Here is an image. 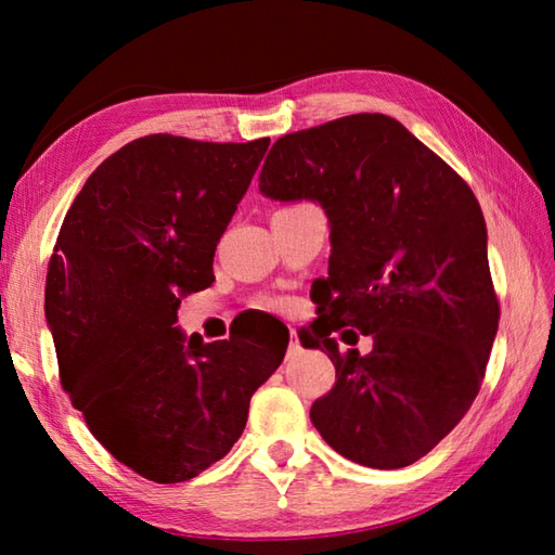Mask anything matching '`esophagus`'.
Returning <instances> with one entry per match:
<instances>
[{
  "label": "esophagus",
  "instance_id": "esophagus-1",
  "mask_svg": "<svg viewBox=\"0 0 555 555\" xmlns=\"http://www.w3.org/2000/svg\"><path fill=\"white\" fill-rule=\"evenodd\" d=\"M300 350H302V346H300L298 332H296V328H291V340H288V358H296Z\"/></svg>",
  "mask_w": 555,
  "mask_h": 555
}]
</instances>
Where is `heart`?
<instances>
[{"label": "heart", "instance_id": "b5f03b06", "mask_svg": "<svg viewBox=\"0 0 555 555\" xmlns=\"http://www.w3.org/2000/svg\"><path fill=\"white\" fill-rule=\"evenodd\" d=\"M267 305H269V308H276V305H279V302H274V300H271V302H267Z\"/></svg>", "mask_w": 555, "mask_h": 555}]
</instances>
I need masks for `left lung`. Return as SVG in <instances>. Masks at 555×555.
Masks as SVG:
<instances>
[{"instance_id": "8db88e82", "label": "left lung", "mask_w": 555, "mask_h": 555, "mask_svg": "<svg viewBox=\"0 0 555 555\" xmlns=\"http://www.w3.org/2000/svg\"><path fill=\"white\" fill-rule=\"evenodd\" d=\"M259 193L314 199L332 227L328 276L317 279L320 317L300 334L336 367L334 388L310 410L312 424L352 463L412 465L465 417L499 332L475 193L386 114L279 138ZM344 325L372 335L373 352L340 357L331 334Z\"/></svg>"}]
</instances>
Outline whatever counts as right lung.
Segmentation results:
<instances>
[{"label":"right lung","mask_w":555,"mask_h":555,"mask_svg":"<svg viewBox=\"0 0 555 555\" xmlns=\"http://www.w3.org/2000/svg\"><path fill=\"white\" fill-rule=\"evenodd\" d=\"M269 147L138 138L76 195L47 269L59 379L92 436L133 473L176 485L241 439L288 338H185L179 305L215 281V250Z\"/></svg>","instance_id":"1"}]
</instances>
